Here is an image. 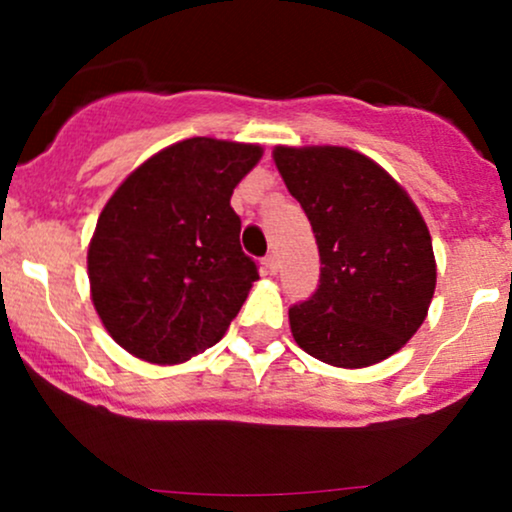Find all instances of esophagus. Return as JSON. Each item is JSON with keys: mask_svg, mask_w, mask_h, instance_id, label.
Instances as JSON below:
<instances>
[{"mask_svg": "<svg viewBox=\"0 0 512 512\" xmlns=\"http://www.w3.org/2000/svg\"><path fill=\"white\" fill-rule=\"evenodd\" d=\"M262 264L269 274H276V269H279V260H276L274 252H269V255L262 260Z\"/></svg>", "mask_w": 512, "mask_h": 512, "instance_id": "esophagus-1", "label": "esophagus"}]
</instances>
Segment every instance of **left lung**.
I'll return each instance as SVG.
<instances>
[{
  "label": "left lung",
  "instance_id": "left-lung-1",
  "mask_svg": "<svg viewBox=\"0 0 512 512\" xmlns=\"http://www.w3.org/2000/svg\"><path fill=\"white\" fill-rule=\"evenodd\" d=\"M274 161L322 264L317 291L289 308L293 339L330 366L380 363L414 337L436 291L419 209L378 163L344 146H276Z\"/></svg>",
  "mask_w": 512,
  "mask_h": 512
}]
</instances>
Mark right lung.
Masks as SVG:
<instances>
[{"label": "right lung", "mask_w": 512, "mask_h": 512, "mask_svg": "<svg viewBox=\"0 0 512 512\" xmlns=\"http://www.w3.org/2000/svg\"><path fill=\"white\" fill-rule=\"evenodd\" d=\"M260 156L255 144L185 139L108 199L88 245V281L105 330L129 354L180 363L226 334L260 279L231 207Z\"/></svg>", "instance_id": "add662e5"}]
</instances>
